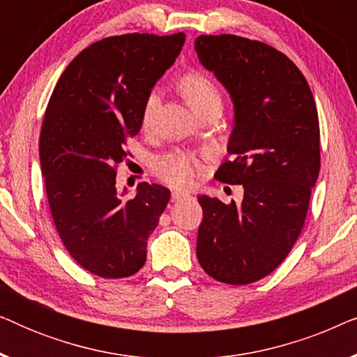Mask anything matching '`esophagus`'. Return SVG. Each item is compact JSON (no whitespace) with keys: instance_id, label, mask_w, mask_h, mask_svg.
<instances>
[{"instance_id":"34e87169","label":"esophagus","mask_w":357,"mask_h":357,"mask_svg":"<svg viewBox=\"0 0 357 357\" xmlns=\"http://www.w3.org/2000/svg\"><path fill=\"white\" fill-rule=\"evenodd\" d=\"M190 197V193L188 192H172V199L174 202H178V199H185V198H188Z\"/></svg>"}]
</instances>
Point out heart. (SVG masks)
Returning a JSON list of instances; mask_svg holds the SVG:
<instances>
[{
	"instance_id": "heart-1",
	"label": "heart",
	"mask_w": 357,
	"mask_h": 357,
	"mask_svg": "<svg viewBox=\"0 0 357 357\" xmlns=\"http://www.w3.org/2000/svg\"><path fill=\"white\" fill-rule=\"evenodd\" d=\"M180 91L183 92L185 99L197 112H202L204 107L213 104V102H221V92L214 84V81L198 70L187 71L180 77ZM159 100L160 94L158 89H153L146 97L143 115H141L143 128H149ZM154 172L159 178L174 185V187H188L202 174V160L187 151L174 149L167 154L159 155L154 160Z\"/></svg>"
}]
</instances>
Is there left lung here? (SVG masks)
<instances>
[{"instance_id": "1", "label": "left lung", "mask_w": 357, "mask_h": 357, "mask_svg": "<svg viewBox=\"0 0 357 357\" xmlns=\"http://www.w3.org/2000/svg\"><path fill=\"white\" fill-rule=\"evenodd\" d=\"M199 61L232 97L236 119L219 182L242 185L241 204L198 197L197 257L214 280L250 284L270 275L301 236L320 170L315 99L299 68L266 43L199 36Z\"/></svg>"}]
</instances>
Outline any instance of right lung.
I'll use <instances>...</instances> for the list:
<instances>
[{"mask_svg":"<svg viewBox=\"0 0 357 357\" xmlns=\"http://www.w3.org/2000/svg\"><path fill=\"white\" fill-rule=\"evenodd\" d=\"M185 33H123L84 48L58 79L40 131V167L53 222L77 265L100 278H126L146 261L170 192L139 183L133 198L116 188L128 139L155 81L172 65Z\"/></svg>","mask_w":357,"mask_h":357,"instance_id":"1","label":"right lung"}]
</instances>
